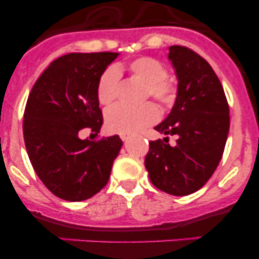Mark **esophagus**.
I'll return each mask as SVG.
<instances>
[{"label":"esophagus","instance_id":"1","mask_svg":"<svg viewBox=\"0 0 259 259\" xmlns=\"http://www.w3.org/2000/svg\"><path fill=\"white\" fill-rule=\"evenodd\" d=\"M130 137H131V136H130V135H120V139H122L123 141H127L128 139H130Z\"/></svg>","mask_w":259,"mask_h":259}]
</instances>
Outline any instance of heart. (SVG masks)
<instances>
[{
    "label": "heart",
    "instance_id": "heart-1",
    "mask_svg": "<svg viewBox=\"0 0 259 259\" xmlns=\"http://www.w3.org/2000/svg\"><path fill=\"white\" fill-rule=\"evenodd\" d=\"M134 79L145 84V97H152L163 109L172 106L179 87L174 77L167 75L166 66L153 57H140L127 65ZM120 70V67H118ZM119 91V72L110 67L102 72L97 84L98 102L104 106L113 104ZM158 110L152 102L140 106L114 105L106 111V125L111 132L131 135L157 122Z\"/></svg>",
    "mask_w": 259,
    "mask_h": 259
}]
</instances>
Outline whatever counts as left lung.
<instances>
[{
	"label": "left lung",
	"instance_id": "1",
	"mask_svg": "<svg viewBox=\"0 0 259 259\" xmlns=\"http://www.w3.org/2000/svg\"><path fill=\"white\" fill-rule=\"evenodd\" d=\"M168 58L179 92L171 113L155 127L167 137L149 141L145 167L158 189L187 196L202 188L221 162L230 131V107L206 59L180 45L170 47ZM168 136H177L174 147Z\"/></svg>",
	"mask_w": 259,
	"mask_h": 259
}]
</instances>
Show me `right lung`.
<instances>
[{"instance_id":"obj_1","label":"right lung","mask_w":259,"mask_h":259,"mask_svg":"<svg viewBox=\"0 0 259 259\" xmlns=\"http://www.w3.org/2000/svg\"><path fill=\"white\" fill-rule=\"evenodd\" d=\"M118 53H70L53 61L27 100L23 136L33 170L66 201L93 197L107 184L123 143L118 135L81 140L84 128L98 134L102 111L97 84Z\"/></svg>"}]
</instances>
